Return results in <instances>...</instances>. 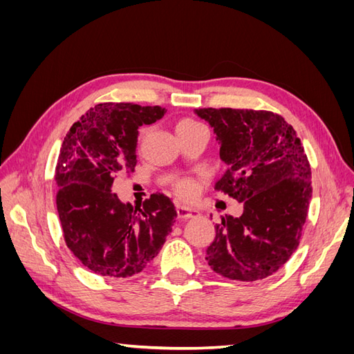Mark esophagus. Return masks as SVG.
<instances>
[{"label": "esophagus", "mask_w": 354, "mask_h": 354, "mask_svg": "<svg viewBox=\"0 0 354 354\" xmlns=\"http://www.w3.org/2000/svg\"><path fill=\"white\" fill-rule=\"evenodd\" d=\"M177 216H178V218H196V217H199V212L194 208L181 205L177 208Z\"/></svg>", "instance_id": "1"}]
</instances>
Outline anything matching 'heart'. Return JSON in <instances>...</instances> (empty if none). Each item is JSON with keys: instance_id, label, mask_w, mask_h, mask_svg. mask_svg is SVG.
<instances>
[{"instance_id": "obj_1", "label": "heart", "mask_w": 354, "mask_h": 354, "mask_svg": "<svg viewBox=\"0 0 354 354\" xmlns=\"http://www.w3.org/2000/svg\"><path fill=\"white\" fill-rule=\"evenodd\" d=\"M199 128H205V127H203L199 122H196V121H194V120H181L177 124L176 130H177V134H181V133L199 130ZM147 134H149V128L147 127L140 128V131H138V146H142L145 143ZM176 190H177V194L180 196L187 198V199L189 198H194L196 195V192H198V181L195 178H189V177L181 178V180L177 181Z\"/></svg>"}]
</instances>
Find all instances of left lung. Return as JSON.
I'll list each match as a JSON object with an SVG mask.
<instances>
[{
    "label": "left lung",
    "mask_w": 354,
    "mask_h": 354,
    "mask_svg": "<svg viewBox=\"0 0 354 354\" xmlns=\"http://www.w3.org/2000/svg\"><path fill=\"white\" fill-rule=\"evenodd\" d=\"M195 113L217 136L227 165L216 189L243 203L241 217L224 216L207 248L211 269L232 281L276 273L301 238L312 198V171L301 140L269 111L205 108Z\"/></svg>",
    "instance_id": "obj_1"
}]
</instances>
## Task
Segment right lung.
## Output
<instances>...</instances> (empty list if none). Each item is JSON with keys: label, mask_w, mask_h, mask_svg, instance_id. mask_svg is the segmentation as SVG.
I'll return each instance as SVG.
<instances>
[{"label": "right lung", "mask_w": 354, "mask_h": 354, "mask_svg": "<svg viewBox=\"0 0 354 354\" xmlns=\"http://www.w3.org/2000/svg\"><path fill=\"white\" fill-rule=\"evenodd\" d=\"M160 106L100 103L75 122L56 165V203L68 248L100 276L130 277L145 270L173 230L177 211L162 194L143 207L112 194L115 176L137 164L138 127L165 113Z\"/></svg>", "instance_id": "right-lung-1"}]
</instances>
